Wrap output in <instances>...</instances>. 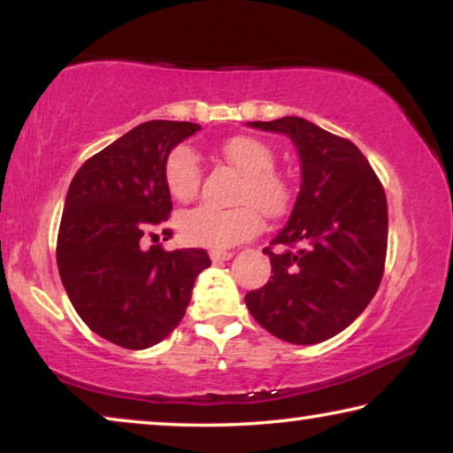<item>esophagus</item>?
<instances>
[{
  "label": "esophagus",
  "mask_w": 453,
  "mask_h": 453,
  "mask_svg": "<svg viewBox=\"0 0 453 453\" xmlns=\"http://www.w3.org/2000/svg\"><path fill=\"white\" fill-rule=\"evenodd\" d=\"M210 257H212V262H228V259L233 257V251H222V250H212L210 251Z\"/></svg>",
  "instance_id": "esophagus-1"
}]
</instances>
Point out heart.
Instances as JSON below:
<instances>
[{
  "label": "heart",
  "instance_id": "obj_1",
  "mask_svg": "<svg viewBox=\"0 0 453 453\" xmlns=\"http://www.w3.org/2000/svg\"><path fill=\"white\" fill-rule=\"evenodd\" d=\"M220 154L243 173L237 200L231 208L200 203L179 214L177 226L183 241L208 250H226L253 237L262 226V211L268 219L287 214L293 203V183L276 171V154L264 140L233 135L220 144ZM165 183L179 202H189L202 183V160L191 146L179 144L165 160Z\"/></svg>",
  "mask_w": 453,
  "mask_h": 453
}]
</instances>
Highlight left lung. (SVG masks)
Returning a JSON list of instances; mask_svg holds the SVG:
<instances>
[{
    "label": "left lung",
    "instance_id": "left-lung-1",
    "mask_svg": "<svg viewBox=\"0 0 453 453\" xmlns=\"http://www.w3.org/2000/svg\"><path fill=\"white\" fill-rule=\"evenodd\" d=\"M250 126L293 140L303 181L287 226L264 250L272 280L245 295L247 309L276 338L324 342L349 327L380 288L388 253L386 191L350 140L301 117ZM276 244L280 252L273 251Z\"/></svg>",
    "mask_w": 453,
    "mask_h": 453
}]
</instances>
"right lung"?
<instances>
[{"mask_svg": "<svg viewBox=\"0 0 453 453\" xmlns=\"http://www.w3.org/2000/svg\"><path fill=\"white\" fill-rule=\"evenodd\" d=\"M197 129L189 121L140 123L86 160L67 189L58 234L61 282L84 324L123 349L169 336L197 274L212 264L206 250L144 245L173 210L165 160Z\"/></svg>", "mask_w": 453, "mask_h": 453, "instance_id": "right-lung-1", "label": "right lung"}]
</instances>
